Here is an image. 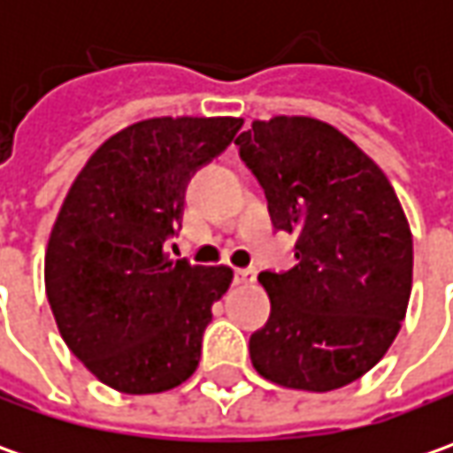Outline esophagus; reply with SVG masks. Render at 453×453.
<instances>
[{
  "mask_svg": "<svg viewBox=\"0 0 453 453\" xmlns=\"http://www.w3.org/2000/svg\"><path fill=\"white\" fill-rule=\"evenodd\" d=\"M254 280H257V270L254 267L234 270V285H252Z\"/></svg>",
  "mask_w": 453,
  "mask_h": 453,
  "instance_id": "esophagus-1",
  "label": "esophagus"
}]
</instances>
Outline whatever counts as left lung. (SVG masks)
Segmentation results:
<instances>
[{
  "label": "left lung",
  "instance_id": "obj_1",
  "mask_svg": "<svg viewBox=\"0 0 453 453\" xmlns=\"http://www.w3.org/2000/svg\"><path fill=\"white\" fill-rule=\"evenodd\" d=\"M265 188L277 232L297 236L292 270H265L272 312L250 338L257 373L335 391L368 373L401 330L413 242L383 171L333 126L280 115L234 141Z\"/></svg>",
  "mask_w": 453,
  "mask_h": 453
}]
</instances>
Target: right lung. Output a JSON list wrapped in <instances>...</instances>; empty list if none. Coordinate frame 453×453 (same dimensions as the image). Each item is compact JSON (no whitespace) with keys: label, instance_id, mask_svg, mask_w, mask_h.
I'll return each mask as SVG.
<instances>
[{"label":"right lung","instance_id":"add662e5","mask_svg":"<svg viewBox=\"0 0 453 453\" xmlns=\"http://www.w3.org/2000/svg\"><path fill=\"white\" fill-rule=\"evenodd\" d=\"M239 118H150L115 133L78 173L52 226L44 288L62 340L115 391L143 395L196 371L229 267L168 259L186 186L234 141Z\"/></svg>","mask_w":453,"mask_h":453}]
</instances>
